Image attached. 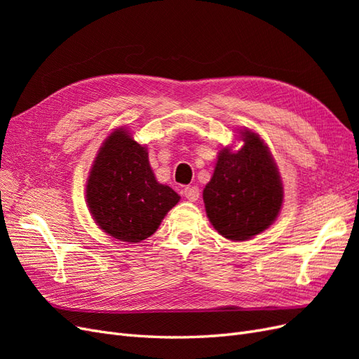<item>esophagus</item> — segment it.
<instances>
[{
  "instance_id": "esophagus-1",
  "label": "esophagus",
  "mask_w": 359,
  "mask_h": 359,
  "mask_svg": "<svg viewBox=\"0 0 359 359\" xmlns=\"http://www.w3.org/2000/svg\"><path fill=\"white\" fill-rule=\"evenodd\" d=\"M182 193H184V196H186V199L190 201V202H196L199 199V196H201V190L196 186L186 187Z\"/></svg>"
}]
</instances>
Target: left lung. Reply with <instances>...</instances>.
<instances>
[{
	"instance_id": "obj_1",
	"label": "left lung",
	"mask_w": 359,
	"mask_h": 359,
	"mask_svg": "<svg viewBox=\"0 0 359 359\" xmlns=\"http://www.w3.org/2000/svg\"><path fill=\"white\" fill-rule=\"evenodd\" d=\"M244 145L223 148L211 181L203 189L206 215L215 231L232 241H245L273 224L283 203V184L268 147L243 130Z\"/></svg>"
}]
</instances>
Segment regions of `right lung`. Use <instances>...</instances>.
<instances>
[{
	"instance_id": "right-lung-1",
	"label": "right lung",
	"mask_w": 359,
	"mask_h": 359,
	"mask_svg": "<svg viewBox=\"0 0 359 359\" xmlns=\"http://www.w3.org/2000/svg\"><path fill=\"white\" fill-rule=\"evenodd\" d=\"M178 201L169 186L157 182L147 148L124 128L112 132L86 181V202L100 229L119 241L140 243Z\"/></svg>"
}]
</instances>
